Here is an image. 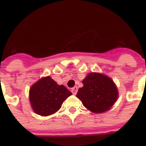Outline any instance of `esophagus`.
<instances>
[{
    "instance_id": "esophagus-1",
    "label": "esophagus",
    "mask_w": 146,
    "mask_h": 146,
    "mask_svg": "<svg viewBox=\"0 0 146 146\" xmlns=\"http://www.w3.org/2000/svg\"><path fill=\"white\" fill-rule=\"evenodd\" d=\"M78 87L77 86H74L73 88H72V92L73 93V95H76L77 92H78Z\"/></svg>"
}]
</instances>
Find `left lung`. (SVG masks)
<instances>
[{
  "mask_svg": "<svg viewBox=\"0 0 146 146\" xmlns=\"http://www.w3.org/2000/svg\"><path fill=\"white\" fill-rule=\"evenodd\" d=\"M82 83L84 86L78 90L76 96L91 112H106L117 101V87L108 76L92 72L86 75Z\"/></svg>",
  "mask_w": 146,
  "mask_h": 146,
  "instance_id": "obj_1",
  "label": "left lung"
}]
</instances>
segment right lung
<instances>
[{
    "instance_id": "right-lung-1",
    "label": "right lung",
    "mask_w": 146,
    "mask_h": 146,
    "mask_svg": "<svg viewBox=\"0 0 146 146\" xmlns=\"http://www.w3.org/2000/svg\"><path fill=\"white\" fill-rule=\"evenodd\" d=\"M72 95L63 85H58L50 76L41 78L30 89L29 99L33 111L47 116L60 109L65 100Z\"/></svg>"
}]
</instances>
